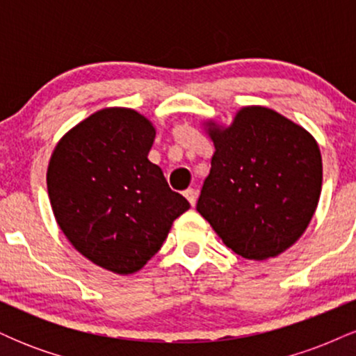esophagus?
Instances as JSON below:
<instances>
[{"label":"esophagus","mask_w":356,"mask_h":356,"mask_svg":"<svg viewBox=\"0 0 356 356\" xmlns=\"http://www.w3.org/2000/svg\"><path fill=\"white\" fill-rule=\"evenodd\" d=\"M184 195H186L187 201L191 202V206H194L195 201H197V191L192 189V187H189V189H187V191H184Z\"/></svg>","instance_id":"1"}]
</instances>
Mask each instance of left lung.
I'll return each mask as SVG.
<instances>
[{
  "mask_svg": "<svg viewBox=\"0 0 356 356\" xmlns=\"http://www.w3.org/2000/svg\"><path fill=\"white\" fill-rule=\"evenodd\" d=\"M216 152L195 209L222 243L263 261L300 239L323 181L316 140L275 110L246 107L227 129H209Z\"/></svg>",
  "mask_w": 356,
  "mask_h": 356,
  "instance_id": "1",
  "label": "left lung"
}]
</instances>
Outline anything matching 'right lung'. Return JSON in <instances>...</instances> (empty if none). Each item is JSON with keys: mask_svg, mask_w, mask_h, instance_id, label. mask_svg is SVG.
Masks as SVG:
<instances>
[{"mask_svg": "<svg viewBox=\"0 0 356 356\" xmlns=\"http://www.w3.org/2000/svg\"><path fill=\"white\" fill-rule=\"evenodd\" d=\"M154 138L140 113L105 108L61 138L48 165L60 229L76 251L118 275L144 266L191 207L147 159Z\"/></svg>", "mask_w": 356, "mask_h": 356, "instance_id": "obj_1", "label": "right lung"}]
</instances>
